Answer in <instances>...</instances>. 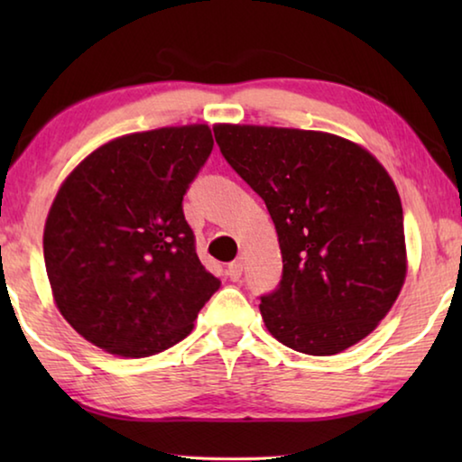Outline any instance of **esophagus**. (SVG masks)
Returning a JSON list of instances; mask_svg holds the SVG:
<instances>
[{
  "instance_id": "34e87169",
  "label": "esophagus",
  "mask_w": 462,
  "mask_h": 462,
  "mask_svg": "<svg viewBox=\"0 0 462 462\" xmlns=\"http://www.w3.org/2000/svg\"><path fill=\"white\" fill-rule=\"evenodd\" d=\"M228 277L232 281H238L242 277V261H234L228 264Z\"/></svg>"
}]
</instances>
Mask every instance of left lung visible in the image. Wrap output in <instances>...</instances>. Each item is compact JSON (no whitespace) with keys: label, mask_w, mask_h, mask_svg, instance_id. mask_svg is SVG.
<instances>
[{"label":"left lung","mask_w":462,"mask_h":462,"mask_svg":"<svg viewBox=\"0 0 462 462\" xmlns=\"http://www.w3.org/2000/svg\"><path fill=\"white\" fill-rule=\"evenodd\" d=\"M214 134L275 224L283 277L259 306L273 338L314 356L366 338L408 275L402 199L385 167L330 132L216 124Z\"/></svg>","instance_id":"1"}]
</instances>
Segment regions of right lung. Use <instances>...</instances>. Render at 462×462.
<instances>
[{
    "label": "right lung",
    "mask_w": 462,
    "mask_h": 462,
    "mask_svg": "<svg viewBox=\"0 0 462 462\" xmlns=\"http://www.w3.org/2000/svg\"><path fill=\"white\" fill-rule=\"evenodd\" d=\"M212 148L208 124L132 132L85 156L54 195L42 236L52 300L106 353L171 348L220 287L181 206Z\"/></svg>",
    "instance_id": "obj_1"
}]
</instances>
